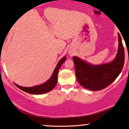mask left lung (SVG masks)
I'll list each match as a JSON object with an SVG mask.
<instances>
[{"instance_id": "left-lung-1", "label": "left lung", "mask_w": 129, "mask_h": 129, "mask_svg": "<svg viewBox=\"0 0 129 129\" xmlns=\"http://www.w3.org/2000/svg\"><path fill=\"white\" fill-rule=\"evenodd\" d=\"M118 48L113 61L100 65H93L77 56H73L77 81L81 86L90 90H102L117 79L124 63V49L121 37L118 33Z\"/></svg>"}]
</instances>
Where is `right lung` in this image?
<instances>
[{
  "instance_id": "right-lung-1",
  "label": "right lung",
  "mask_w": 129,
  "mask_h": 129,
  "mask_svg": "<svg viewBox=\"0 0 129 129\" xmlns=\"http://www.w3.org/2000/svg\"><path fill=\"white\" fill-rule=\"evenodd\" d=\"M67 59L66 56H63L62 58L58 62V64L56 67H55L54 71H53V74L50 78L48 80V81H46L43 84H40V85H37L35 86H33V87H22V86H19L18 84H15L14 83L15 85L18 87L21 90L24 91V92L28 93L30 94H43L48 93L50 91H51L52 89L55 87L57 83V81H58V71H59V68H61V65Z\"/></svg>"
}]
</instances>
